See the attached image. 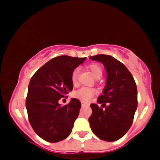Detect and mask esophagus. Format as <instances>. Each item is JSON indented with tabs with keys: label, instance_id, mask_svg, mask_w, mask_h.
Segmentation results:
<instances>
[{
	"label": "esophagus",
	"instance_id": "1",
	"mask_svg": "<svg viewBox=\"0 0 160 160\" xmlns=\"http://www.w3.org/2000/svg\"><path fill=\"white\" fill-rule=\"evenodd\" d=\"M81 105L83 107V106H88L89 105V104L87 102H84V101H81Z\"/></svg>",
	"mask_w": 160,
	"mask_h": 160
}]
</instances>
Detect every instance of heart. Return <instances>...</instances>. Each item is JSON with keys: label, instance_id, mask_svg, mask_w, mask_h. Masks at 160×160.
Here are the masks:
<instances>
[{"label": "heart", "instance_id": "heart-1", "mask_svg": "<svg viewBox=\"0 0 160 160\" xmlns=\"http://www.w3.org/2000/svg\"><path fill=\"white\" fill-rule=\"evenodd\" d=\"M88 68L90 70L93 77L96 78H100L102 75V68L101 66L98 63H90L88 66ZM79 69L76 68L72 70L71 74V81L73 85H76L78 81ZM96 93V90L93 88H82L73 93V96L76 98H78L82 101H88L93 95Z\"/></svg>", "mask_w": 160, "mask_h": 160}]
</instances>
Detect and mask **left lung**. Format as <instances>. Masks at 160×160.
Segmentation results:
<instances>
[{
    "label": "left lung",
    "instance_id": "left-lung-1",
    "mask_svg": "<svg viewBox=\"0 0 160 160\" xmlns=\"http://www.w3.org/2000/svg\"><path fill=\"white\" fill-rule=\"evenodd\" d=\"M90 58L102 62L107 71L105 88L98 98L102 108L90 104V128L104 141H117L126 134L133 122L138 106L136 83L129 70L115 58L103 54Z\"/></svg>",
    "mask_w": 160,
    "mask_h": 160
}]
</instances>
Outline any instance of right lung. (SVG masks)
Returning a JSON list of instances; mask_svg holds the SVG:
<instances>
[{
	"label": "right lung",
	"mask_w": 160,
	"mask_h": 160,
	"mask_svg": "<svg viewBox=\"0 0 160 160\" xmlns=\"http://www.w3.org/2000/svg\"><path fill=\"white\" fill-rule=\"evenodd\" d=\"M86 58L59 56L40 67L31 78L25 105L28 121L35 133L49 142L69 136L81 103L77 98L61 107L59 101L73 88L72 70Z\"/></svg>",
	"instance_id": "obj_1"
}]
</instances>
